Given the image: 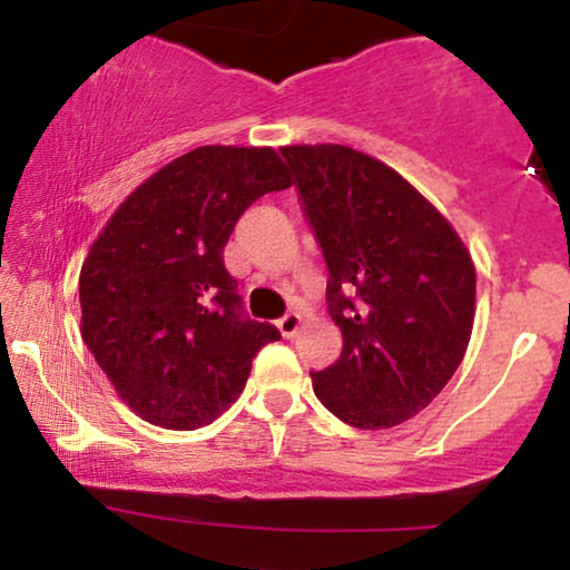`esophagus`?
Returning <instances> with one entry per match:
<instances>
[{
	"instance_id": "esophagus-1",
	"label": "esophagus",
	"mask_w": 570,
	"mask_h": 570,
	"mask_svg": "<svg viewBox=\"0 0 570 570\" xmlns=\"http://www.w3.org/2000/svg\"><path fill=\"white\" fill-rule=\"evenodd\" d=\"M299 324H303V316H299L297 311L284 313V316L278 318V330H281V335H284V337H294V335H297Z\"/></svg>"
}]
</instances>
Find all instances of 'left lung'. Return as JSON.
Masks as SVG:
<instances>
[{"label":"left lung","mask_w":570,"mask_h":570,"mask_svg":"<svg viewBox=\"0 0 570 570\" xmlns=\"http://www.w3.org/2000/svg\"><path fill=\"white\" fill-rule=\"evenodd\" d=\"M326 271L343 332L335 364L311 372L340 421L391 429L448 385L474 324L472 257L450 222L394 168L340 144L281 147Z\"/></svg>","instance_id":"1"}]
</instances>
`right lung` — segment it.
Listing matches in <instances>:
<instances>
[{"instance_id":"add662e5","label":"right lung","mask_w":570,"mask_h":570,"mask_svg":"<svg viewBox=\"0 0 570 570\" xmlns=\"http://www.w3.org/2000/svg\"><path fill=\"white\" fill-rule=\"evenodd\" d=\"M289 185L271 147H198L136 187L90 246L82 340L144 421L208 426L244 391L257 351L281 340L246 316L222 252L254 200Z\"/></svg>"}]
</instances>
